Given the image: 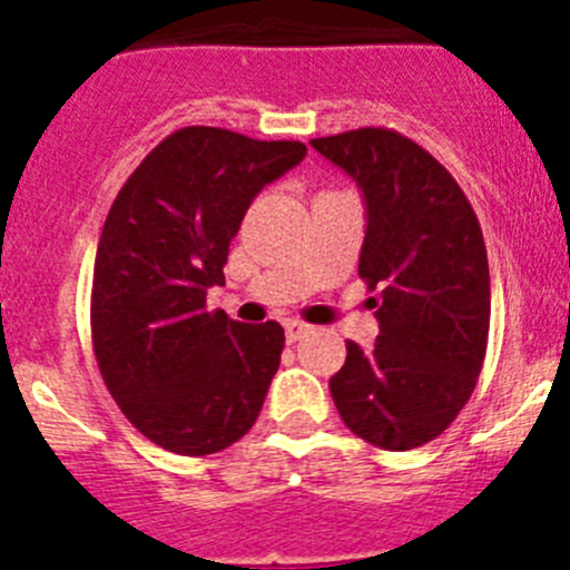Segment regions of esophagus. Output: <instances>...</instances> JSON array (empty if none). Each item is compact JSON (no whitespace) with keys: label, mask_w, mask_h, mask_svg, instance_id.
I'll use <instances>...</instances> for the list:
<instances>
[{"label":"esophagus","mask_w":570,"mask_h":570,"mask_svg":"<svg viewBox=\"0 0 570 570\" xmlns=\"http://www.w3.org/2000/svg\"><path fill=\"white\" fill-rule=\"evenodd\" d=\"M308 334H311V325H305V322L299 320H285V336H288V342H296Z\"/></svg>","instance_id":"esophagus-1"}]
</instances>
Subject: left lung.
I'll list each match as a JSON object with an SVG mask.
<instances>
[{
    "label": "left lung",
    "instance_id": "left-lung-1",
    "mask_svg": "<svg viewBox=\"0 0 570 570\" xmlns=\"http://www.w3.org/2000/svg\"><path fill=\"white\" fill-rule=\"evenodd\" d=\"M365 205L360 276L380 322L374 347L347 340L328 387L342 422L385 451L440 436L485 360L491 276L471 203L434 156L382 128L311 139Z\"/></svg>",
    "mask_w": 570,
    "mask_h": 570
}]
</instances>
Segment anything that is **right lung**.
I'll use <instances>...</instances> for the list:
<instances>
[{"mask_svg":"<svg viewBox=\"0 0 570 570\" xmlns=\"http://www.w3.org/2000/svg\"><path fill=\"white\" fill-rule=\"evenodd\" d=\"M305 154L302 142L183 128L110 205L94 265V351L116 405L165 451L216 454L259 416L285 331L208 314L205 296L225 282L250 203Z\"/></svg>","mask_w":570,"mask_h":570,"instance_id":"add662e5","label":"right lung"}]
</instances>
